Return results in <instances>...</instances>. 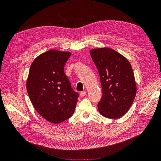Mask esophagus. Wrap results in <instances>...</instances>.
Segmentation results:
<instances>
[{
  "label": "esophagus",
  "instance_id": "34e87169",
  "mask_svg": "<svg viewBox=\"0 0 161 161\" xmlns=\"http://www.w3.org/2000/svg\"><path fill=\"white\" fill-rule=\"evenodd\" d=\"M86 95V91H81V92H80V96L81 97H85Z\"/></svg>",
  "mask_w": 161,
  "mask_h": 161
}]
</instances>
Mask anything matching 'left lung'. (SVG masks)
<instances>
[{"instance_id": "left-lung-1", "label": "left lung", "mask_w": 161, "mask_h": 161, "mask_svg": "<svg viewBox=\"0 0 161 161\" xmlns=\"http://www.w3.org/2000/svg\"><path fill=\"white\" fill-rule=\"evenodd\" d=\"M90 54L103 90L97 105L99 113L107 118H119L129 110L136 94L132 68L124 56L111 48L91 50Z\"/></svg>"}]
</instances>
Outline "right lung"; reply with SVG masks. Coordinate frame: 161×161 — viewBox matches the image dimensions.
Masks as SVG:
<instances>
[{"mask_svg": "<svg viewBox=\"0 0 161 161\" xmlns=\"http://www.w3.org/2000/svg\"><path fill=\"white\" fill-rule=\"evenodd\" d=\"M70 52L49 50L37 56L31 65L27 91L34 108L52 124L70 118L79 95L72 89L64 66Z\"/></svg>", "mask_w": 161, "mask_h": 161, "instance_id": "1", "label": "right lung"}]
</instances>
